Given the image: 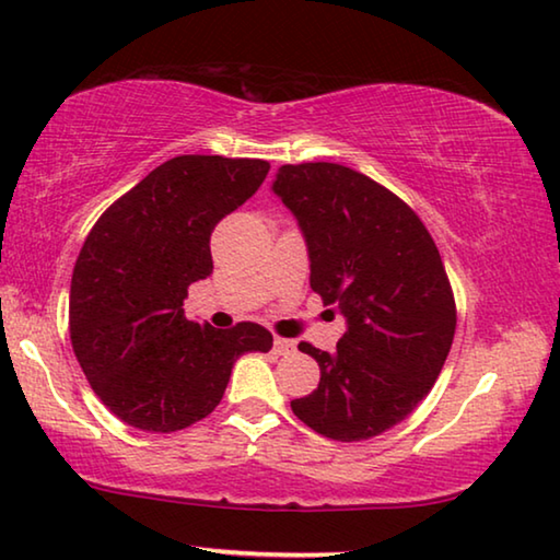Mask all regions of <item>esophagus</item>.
I'll use <instances>...</instances> for the list:
<instances>
[{"instance_id":"1","label":"esophagus","mask_w":560,"mask_h":560,"mask_svg":"<svg viewBox=\"0 0 560 560\" xmlns=\"http://www.w3.org/2000/svg\"><path fill=\"white\" fill-rule=\"evenodd\" d=\"M273 351L279 353V357H287V353H291L294 351V341H289V339H273Z\"/></svg>"}]
</instances>
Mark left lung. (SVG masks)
<instances>
[{"mask_svg":"<svg viewBox=\"0 0 560 560\" xmlns=\"http://www.w3.org/2000/svg\"><path fill=\"white\" fill-rule=\"evenodd\" d=\"M271 189L306 238L312 289L346 316L334 353L299 343L322 381L291 411L326 439H374L429 396L454 343L439 248L408 203L349 166L283 164Z\"/></svg>","mask_w":560,"mask_h":560,"instance_id":"1","label":"left lung"}]
</instances>
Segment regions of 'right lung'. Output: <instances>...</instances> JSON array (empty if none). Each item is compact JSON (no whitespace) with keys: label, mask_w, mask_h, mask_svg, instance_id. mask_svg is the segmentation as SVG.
<instances>
[{"label":"right lung","mask_w":560,"mask_h":560,"mask_svg":"<svg viewBox=\"0 0 560 560\" xmlns=\"http://www.w3.org/2000/svg\"><path fill=\"white\" fill-rule=\"evenodd\" d=\"M264 159L184 154L112 203L79 252L69 336L94 394L141 431L172 433L219 406L236 359L266 353L271 334L244 322H189L186 289L214 271L211 232L254 197Z\"/></svg>","instance_id":"right-lung-1"}]
</instances>
